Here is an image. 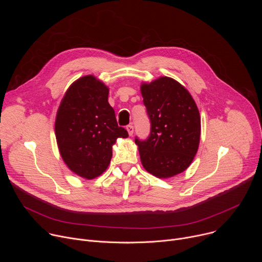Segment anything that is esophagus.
Returning a JSON list of instances; mask_svg holds the SVG:
<instances>
[{
	"mask_svg": "<svg viewBox=\"0 0 262 262\" xmlns=\"http://www.w3.org/2000/svg\"><path fill=\"white\" fill-rule=\"evenodd\" d=\"M126 129H127V132H128V135H129V136H133V134H134V126H133V124L126 125Z\"/></svg>",
	"mask_w": 262,
	"mask_h": 262,
	"instance_id": "34e87169",
	"label": "esophagus"
}]
</instances>
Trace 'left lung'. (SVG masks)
Listing matches in <instances>:
<instances>
[{
	"label": "left lung",
	"instance_id": "8db88e82",
	"mask_svg": "<svg viewBox=\"0 0 262 262\" xmlns=\"http://www.w3.org/2000/svg\"><path fill=\"white\" fill-rule=\"evenodd\" d=\"M150 134L136 137L143 167L160 178L183 172L194 160L200 141L198 107L183 86L163 77L141 87Z\"/></svg>",
	"mask_w": 262,
	"mask_h": 262
}]
</instances>
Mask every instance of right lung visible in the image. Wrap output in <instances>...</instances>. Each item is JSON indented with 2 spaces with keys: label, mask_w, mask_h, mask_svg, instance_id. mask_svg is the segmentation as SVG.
Masks as SVG:
<instances>
[{
  "label": "right lung",
  "mask_w": 262,
  "mask_h": 262,
  "mask_svg": "<svg viewBox=\"0 0 262 262\" xmlns=\"http://www.w3.org/2000/svg\"><path fill=\"white\" fill-rule=\"evenodd\" d=\"M107 87L93 76L74 82L65 93L55 122L61 157L76 174L92 179L107 168L112 146L128 137L107 101Z\"/></svg>",
  "instance_id": "right-lung-1"
}]
</instances>
